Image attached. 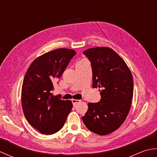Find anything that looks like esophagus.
<instances>
[{
  "mask_svg": "<svg viewBox=\"0 0 157 157\" xmlns=\"http://www.w3.org/2000/svg\"><path fill=\"white\" fill-rule=\"evenodd\" d=\"M72 103H73V105H76L77 104H78V103H79V102H80L81 101L80 100H76V99H72Z\"/></svg>",
  "mask_w": 157,
  "mask_h": 157,
  "instance_id": "1",
  "label": "esophagus"
}]
</instances>
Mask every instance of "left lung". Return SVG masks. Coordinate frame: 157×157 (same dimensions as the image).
Returning <instances> with one entry per match:
<instances>
[{"instance_id": "left-lung-1", "label": "left lung", "mask_w": 157, "mask_h": 157, "mask_svg": "<svg viewBox=\"0 0 157 157\" xmlns=\"http://www.w3.org/2000/svg\"><path fill=\"white\" fill-rule=\"evenodd\" d=\"M83 53L91 62L92 87L102 89L99 90L101 101L88 103L82 121L96 134H111L123 124L129 111L134 92L131 71L110 48H91Z\"/></svg>"}]
</instances>
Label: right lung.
<instances>
[{
	"label": "right lung",
	"mask_w": 157,
	"mask_h": 157,
	"mask_svg": "<svg viewBox=\"0 0 157 157\" xmlns=\"http://www.w3.org/2000/svg\"><path fill=\"white\" fill-rule=\"evenodd\" d=\"M74 50L58 48L38 56L32 63L22 84L21 102L25 117L42 134L61 129L73 105L52 94L53 82L59 79L73 56Z\"/></svg>",
	"instance_id": "1"
}]
</instances>
